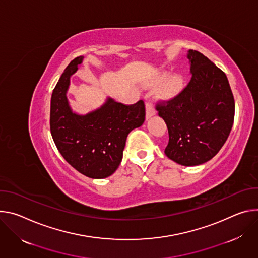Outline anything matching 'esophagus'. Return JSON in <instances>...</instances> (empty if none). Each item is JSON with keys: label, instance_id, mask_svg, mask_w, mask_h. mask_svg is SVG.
<instances>
[{"label": "esophagus", "instance_id": "34e87169", "mask_svg": "<svg viewBox=\"0 0 258 258\" xmlns=\"http://www.w3.org/2000/svg\"><path fill=\"white\" fill-rule=\"evenodd\" d=\"M146 108H147V119H150L152 116H154V114H156V112H157L155 104L151 100H148L146 102Z\"/></svg>", "mask_w": 258, "mask_h": 258}]
</instances>
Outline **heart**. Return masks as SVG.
I'll return each instance as SVG.
<instances>
[{
    "label": "heart",
    "mask_w": 258,
    "mask_h": 258,
    "mask_svg": "<svg viewBox=\"0 0 258 258\" xmlns=\"http://www.w3.org/2000/svg\"><path fill=\"white\" fill-rule=\"evenodd\" d=\"M168 77L167 73H162L159 77V81H164ZM185 79L182 74H174L171 76L165 83L164 93L168 97H173L177 95L183 88Z\"/></svg>",
    "instance_id": "b5f03b06"
}]
</instances>
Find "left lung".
Here are the masks:
<instances>
[{
	"mask_svg": "<svg viewBox=\"0 0 258 258\" xmlns=\"http://www.w3.org/2000/svg\"><path fill=\"white\" fill-rule=\"evenodd\" d=\"M191 79L174 98L157 103L169 133L166 156L180 165L211 160L233 127L235 100L225 74L206 56L189 50Z\"/></svg>",
	"mask_w": 258,
	"mask_h": 258,
	"instance_id": "obj_1",
	"label": "left lung"
}]
</instances>
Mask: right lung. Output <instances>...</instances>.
<instances>
[{
	"label": "right lung",
	"mask_w": 258,
	"mask_h": 258,
	"mask_svg": "<svg viewBox=\"0 0 258 258\" xmlns=\"http://www.w3.org/2000/svg\"><path fill=\"white\" fill-rule=\"evenodd\" d=\"M76 57L64 70L52 92L50 130L66 161L90 178H105L122 161L128 134L146 120L144 100L126 105L107 98L99 108L87 113L73 112L67 92L71 76L82 63Z\"/></svg>",
	"instance_id": "right-lung-1"
}]
</instances>
